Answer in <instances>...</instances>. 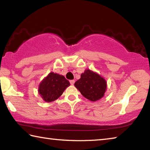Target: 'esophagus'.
<instances>
[{
  "label": "esophagus",
  "instance_id": "obj_1",
  "mask_svg": "<svg viewBox=\"0 0 150 150\" xmlns=\"http://www.w3.org/2000/svg\"><path fill=\"white\" fill-rule=\"evenodd\" d=\"M70 83H71V85H74V83H75V80H71V81H70Z\"/></svg>",
  "mask_w": 150,
  "mask_h": 150
}]
</instances>
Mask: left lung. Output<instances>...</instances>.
Instances as JSON below:
<instances>
[{"mask_svg": "<svg viewBox=\"0 0 150 150\" xmlns=\"http://www.w3.org/2000/svg\"><path fill=\"white\" fill-rule=\"evenodd\" d=\"M74 85L81 95L91 101H96L103 97L107 87L105 79L90 69L85 70Z\"/></svg>", "mask_w": 150, "mask_h": 150, "instance_id": "1", "label": "left lung"}]
</instances>
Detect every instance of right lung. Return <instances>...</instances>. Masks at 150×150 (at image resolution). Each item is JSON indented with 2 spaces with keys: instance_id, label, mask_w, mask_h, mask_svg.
Here are the masks:
<instances>
[{
  "instance_id": "1",
  "label": "right lung",
  "mask_w": 150,
  "mask_h": 150,
  "mask_svg": "<svg viewBox=\"0 0 150 150\" xmlns=\"http://www.w3.org/2000/svg\"><path fill=\"white\" fill-rule=\"evenodd\" d=\"M69 85L64 76L51 72L40 83L38 92L43 100L50 103L57 99Z\"/></svg>"
}]
</instances>
